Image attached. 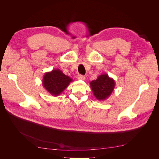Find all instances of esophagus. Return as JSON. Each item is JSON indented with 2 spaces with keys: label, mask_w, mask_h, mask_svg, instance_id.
Here are the masks:
<instances>
[{
  "label": "esophagus",
  "mask_w": 159,
  "mask_h": 159,
  "mask_svg": "<svg viewBox=\"0 0 159 159\" xmlns=\"http://www.w3.org/2000/svg\"><path fill=\"white\" fill-rule=\"evenodd\" d=\"M78 80H85V77L82 75H78Z\"/></svg>",
  "instance_id": "esophagus-1"
}]
</instances>
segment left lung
<instances>
[{"label": "left lung", "instance_id": "1", "mask_svg": "<svg viewBox=\"0 0 159 159\" xmlns=\"http://www.w3.org/2000/svg\"><path fill=\"white\" fill-rule=\"evenodd\" d=\"M91 88L96 99L103 101L107 99L112 93L115 88V82L108 74H104L98 77V78L90 82Z\"/></svg>", "mask_w": 159, "mask_h": 159}]
</instances>
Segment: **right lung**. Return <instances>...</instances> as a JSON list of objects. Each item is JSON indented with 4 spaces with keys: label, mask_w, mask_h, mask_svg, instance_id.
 Instances as JSON below:
<instances>
[{
    "label": "right lung",
    "mask_w": 159,
    "mask_h": 159,
    "mask_svg": "<svg viewBox=\"0 0 159 159\" xmlns=\"http://www.w3.org/2000/svg\"><path fill=\"white\" fill-rule=\"evenodd\" d=\"M72 81L73 80L66 75L60 70L55 69L45 73L42 79V85L48 92L56 97L68 87Z\"/></svg>",
    "instance_id": "1"
}]
</instances>
